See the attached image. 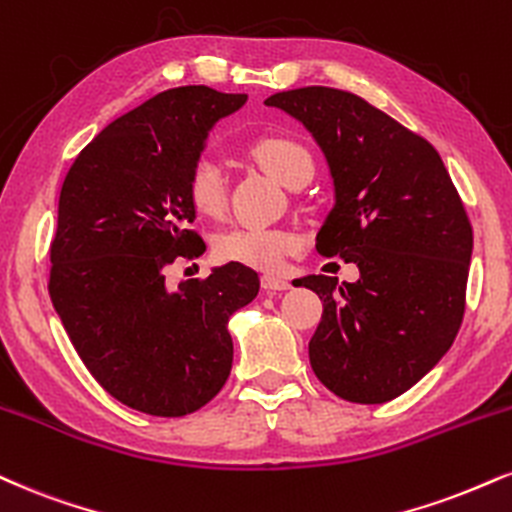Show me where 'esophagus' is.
Returning a JSON list of instances; mask_svg holds the SVG:
<instances>
[{"label":"esophagus","mask_w":512,"mask_h":512,"mask_svg":"<svg viewBox=\"0 0 512 512\" xmlns=\"http://www.w3.org/2000/svg\"><path fill=\"white\" fill-rule=\"evenodd\" d=\"M262 288L267 293H279V291H288V288H291V283H288L286 279H281V276L267 274V276H262Z\"/></svg>","instance_id":"esophagus-1"}]
</instances>
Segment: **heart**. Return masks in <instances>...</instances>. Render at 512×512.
I'll return each instance as SVG.
<instances>
[{"label": "heart", "mask_w": 512, "mask_h": 512, "mask_svg": "<svg viewBox=\"0 0 512 512\" xmlns=\"http://www.w3.org/2000/svg\"><path fill=\"white\" fill-rule=\"evenodd\" d=\"M250 155L269 176L286 188H298L315 174L310 150L288 135H264L250 147ZM188 200L205 217H221L226 209V176L217 159L200 157L188 171ZM298 248V238L286 229L272 226H236L214 240V255L221 262L274 272L283 257Z\"/></svg>", "instance_id": "1"}]
</instances>
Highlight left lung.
I'll return each mask as SVG.
<instances>
[{"mask_svg": "<svg viewBox=\"0 0 512 512\" xmlns=\"http://www.w3.org/2000/svg\"><path fill=\"white\" fill-rule=\"evenodd\" d=\"M322 147L336 205L317 233L326 257L360 279L295 281L319 295L310 341L317 379L350 403H386L415 386L458 336L472 226L439 152L353 92L310 85L264 100Z\"/></svg>", "mask_w": 512, "mask_h": 512, "instance_id": "obj_1", "label": "left lung"}]
</instances>
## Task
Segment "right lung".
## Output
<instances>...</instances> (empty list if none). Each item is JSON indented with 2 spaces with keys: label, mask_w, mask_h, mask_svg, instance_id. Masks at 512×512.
Wrapping results in <instances>:
<instances>
[{
  "label": "right lung",
  "mask_w": 512,
  "mask_h": 512,
  "mask_svg": "<svg viewBox=\"0 0 512 512\" xmlns=\"http://www.w3.org/2000/svg\"><path fill=\"white\" fill-rule=\"evenodd\" d=\"M245 100L207 85L159 92L95 135L61 186L49 298L97 384L147 415H190L217 396L233 362L229 319L260 291L233 262L176 291L164 276L202 252L188 171Z\"/></svg>",
  "instance_id": "right-lung-1"
}]
</instances>
